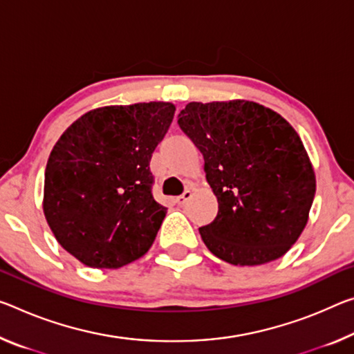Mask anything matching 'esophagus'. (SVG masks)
Masks as SVG:
<instances>
[{"label": "esophagus", "instance_id": "1", "mask_svg": "<svg viewBox=\"0 0 354 354\" xmlns=\"http://www.w3.org/2000/svg\"><path fill=\"white\" fill-rule=\"evenodd\" d=\"M190 198H192V192H190V190H184V194L179 195V197L176 198V203L179 206H184Z\"/></svg>", "mask_w": 354, "mask_h": 354}]
</instances>
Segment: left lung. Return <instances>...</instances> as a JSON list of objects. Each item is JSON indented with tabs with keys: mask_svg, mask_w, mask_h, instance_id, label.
<instances>
[{
	"mask_svg": "<svg viewBox=\"0 0 354 354\" xmlns=\"http://www.w3.org/2000/svg\"><path fill=\"white\" fill-rule=\"evenodd\" d=\"M178 124L205 159L218 211L198 228L211 254L234 266L283 257L308 221L315 171L298 132L252 100L190 102Z\"/></svg>",
	"mask_w": 354,
	"mask_h": 354,
	"instance_id": "obj_1",
	"label": "left lung"
}]
</instances>
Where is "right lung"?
<instances>
[{
	"label": "right lung",
	"instance_id": "right-lung-1",
	"mask_svg": "<svg viewBox=\"0 0 354 354\" xmlns=\"http://www.w3.org/2000/svg\"><path fill=\"white\" fill-rule=\"evenodd\" d=\"M175 110L170 102L100 106L55 143L44 216L56 241L83 265L118 269L153 245L167 207L151 194L149 160Z\"/></svg>",
	"mask_w": 354,
	"mask_h": 354
}]
</instances>
